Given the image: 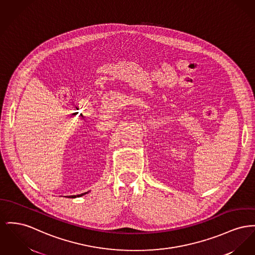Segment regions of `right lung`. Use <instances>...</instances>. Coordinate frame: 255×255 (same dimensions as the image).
<instances>
[{
	"label": "right lung",
	"instance_id": "right-lung-1",
	"mask_svg": "<svg viewBox=\"0 0 255 255\" xmlns=\"http://www.w3.org/2000/svg\"><path fill=\"white\" fill-rule=\"evenodd\" d=\"M86 194H88V193H84V194H81V195H69V196H67V197H69V198H75V197H79V196H82V195H86Z\"/></svg>",
	"mask_w": 255,
	"mask_h": 255
}]
</instances>
